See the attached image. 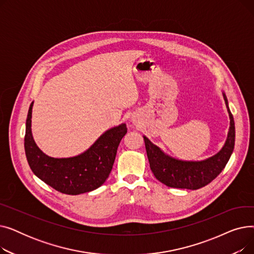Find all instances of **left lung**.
Returning a JSON list of instances; mask_svg holds the SVG:
<instances>
[{
	"label": "left lung",
	"instance_id": "obj_1",
	"mask_svg": "<svg viewBox=\"0 0 254 254\" xmlns=\"http://www.w3.org/2000/svg\"><path fill=\"white\" fill-rule=\"evenodd\" d=\"M222 96L230 116L228 138L219 152L204 161H181L166 154L147 137L143 136L150 169L155 178L169 188L198 190L214 180L228 164L235 146V122L225 93Z\"/></svg>",
	"mask_w": 254,
	"mask_h": 254
}]
</instances>
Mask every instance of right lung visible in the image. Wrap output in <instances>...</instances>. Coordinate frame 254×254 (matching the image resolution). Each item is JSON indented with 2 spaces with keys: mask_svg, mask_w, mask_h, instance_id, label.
<instances>
[{
  "mask_svg": "<svg viewBox=\"0 0 254 254\" xmlns=\"http://www.w3.org/2000/svg\"><path fill=\"white\" fill-rule=\"evenodd\" d=\"M32 102L25 123L24 150L34 174L56 190L65 194H80L95 190L109 177L118 145L127 134L126 124L114 127L81 154L55 158L40 150L32 135Z\"/></svg>",
  "mask_w": 254,
  "mask_h": 254,
  "instance_id": "add662e5",
  "label": "right lung"
}]
</instances>
